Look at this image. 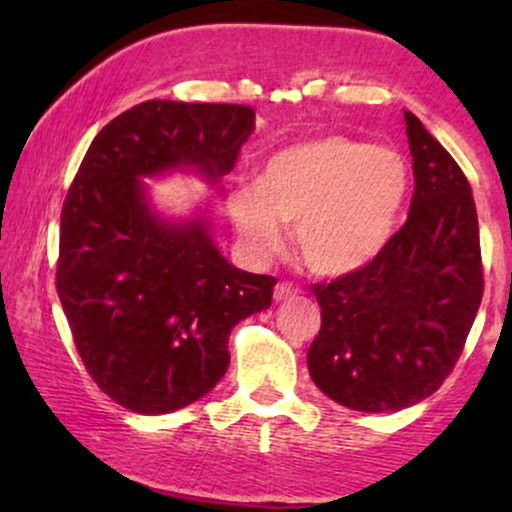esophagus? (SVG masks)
Returning <instances> with one entry per match:
<instances>
[{"label": "esophagus", "instance_id": "34e87169", "mask_svg": "<svg viewBox=\"0 0 512 512\" xmlns=\"http://www.w3.org/2000/svg\"><path fill=\"white\" fill-rule=\"evenodd\" d=\"M298 296V286H293L291 281H279V284L274 286V301L281 303V301H291V298Z\"/></svg>", "mask_w": 512, "mask_h": 512}]
</instances>
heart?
I'll return each mask as SVG.
<instances>
[{
	"instance_id": "heart-1",
	"label": "heart",
	"mask_w": 512,
	"mask_h": 512,
	"mask_svg": "<svg viewBox=\"0 0 512 512\" xmlns=\"http://www.w3.org/2000/svg\"><path fill=\"white\" fill-rule=\"evenodd\" d=\"M409 163L390 146L322 137L279 151L257 185L228 192V214L243 248L267 260L284 248V223L310 272H356L385 248L409 197Z\"/></svg>"
}]
</instances>
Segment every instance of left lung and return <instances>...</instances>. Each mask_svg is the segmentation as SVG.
Masks as SVG:
<instances>
[{
	"instance_id": "1",
	"label": "left lung",
	"mask_w": 512,
	"mask_h": 512,
	"mask_svg": "<svg viewBox=\"0 0 512 512\" xmlns=\"http://www.w3.org/2000/svg\"><path fill=\"white\" fill-rule=\"evenodd\" d=\"M404 120L416 182L407 221L361 269L313 286L322 325L310 378L370 414L407 409L445 383L484 296L472 187L419 117Z\"/></svg>"
}]
</instances>
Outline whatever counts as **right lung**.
<instances>
[{
	"label": "right lung",
	"instance_id": "right-lung-1",
	"mask_svg": "<svg viewBox=\"0 0 512 512\" xmlns=\"http://www.w3.org/2000/svg\"><path fill=\"white\" fill-rule=\"evenodd\" d=\"M252 127L250 105L144 101L98 132L69 187L57 296L93 383L129 411L207 395L233 327L272 305L274 276L233 267L207 221L158 219L139 180L192 166L219 182Z\"/></svg>",
	"mask_w": 512,
	"mask_h": 512
}]
</instances>
